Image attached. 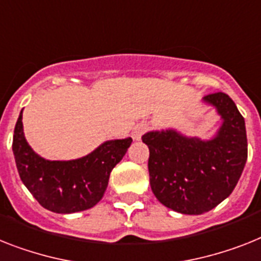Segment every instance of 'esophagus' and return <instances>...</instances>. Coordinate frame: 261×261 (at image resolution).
Masks as SVG:
<instances>
[{"mask_svg": "<svg viewBox=\"0 0 261 261\" xmlns=\"http://www.w3.org/2000/svg\"><path fill=\"white\" fill-rule=\"evenodd\" d=\"M148 124L146 122H140V124H137V125L133 128V132H132V136H133V139L135 140H140L141 139V136L144 135V133L148 130Z\"/></svg>", "mask_w": 261, "mask_h": 261, "instance_id": "1", "label": "esophagus"}]
</instances>
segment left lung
Segmentation results:
<instances>
[{"label": "left lung", "instance_id": "left-lung-1", "mask_svg": "<svg viewBox=\"0 0 261 261\" xmlns=\"http://www.w3.org/2000/svg\"><path fill=\"white\" fill-rule=\"evenodd\" d=\"M221 126L211 140L187 137L174 129L141 137L149 148L152 192L165 206L184 215H201L231 195L248 156L244 117L228 94H208Z\"/></svg>", "mask_w": 261, "mask_h": 261}]
</instances>
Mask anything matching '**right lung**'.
Masks as SVG:
<instances>
[{
    "instance_id": "right-lung-1",
    "label": "right lung",
    "mask_w": 261,
    "mask_h": 261,
    "mask_svg": "<svg viewBox=\"0 0 261 261\" xmlns=\"http://www.w3.org/2000/svg\"><path fill=\"white\" fill-rule=\"evenodd\" d=\"M130 144V137L109 140L81 159L45 160L23 136L21 111L12 148L19 177L34 199L51 212L74 213L89 210L102 199L112 169L125 156Z\"/></svg>"
}]
</instances>
